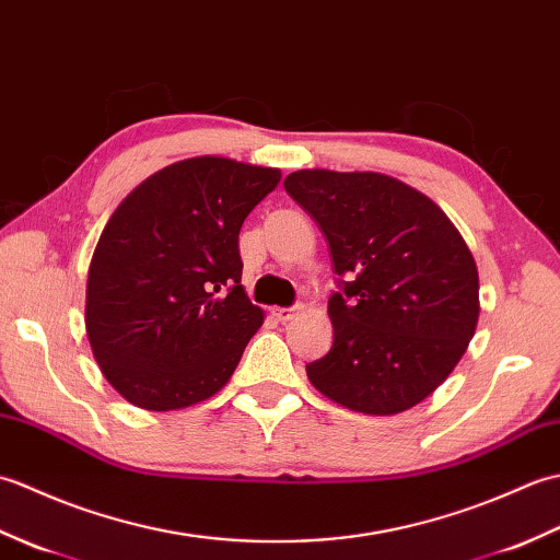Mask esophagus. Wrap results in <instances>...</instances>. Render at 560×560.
Wrapping results in <instances>:
<instances>
[{"label": "esophagus", "instance_id": "34e87169", "mask_svg": "<svg viewBox=\"0 0 560 560\" xmlns=\"http://www.w3.org/2000/svg\"><path fill=\"white\" fill-rule=\"evenodd\" d=\"M271 315L279 319V323H289L295 317V307H271Z\"/></svg>", "mask_w": 560, "mask_h": 560}]
</instances>
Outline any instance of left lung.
Masks as SVG:
<instances>
[{
  "mask_svg": "<svg viewBox=\"0 0 560 560\" xmlns=\"http://www.w3.org/2000/svg\"><path fill=\"white\" fill-rule=\"evenodd\" d=\"M287 192L327 235L341 291L335 343L305 365L351 411L401 413L445 383L479 323V271L445 211L383 173L295 171Z\"/></svg>",
  "mask_w": 560,
  "mask_h": 560,
  "instance_id": "8db88e82",
  "label": "left lung"
}]
</instances>
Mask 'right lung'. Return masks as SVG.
Here are the masks:
<instances>
[{"label": "right lung", "mask_w": 560, "mask_h": 560, "mask_svg": "<svg viewBox=\"0 0 560 560\" xmlns=\"http://www.w3.org/2000/svg\"><path fill=\"white\" fill-rule=\"evenodd\" d=\"M279 180V168L185 159L113 211L89 267L86 335L129 404L185 409L229 383L265 323L241 283L237 235Z\"/></svg>", "instance_id": "add662e5"}]
</instances>
